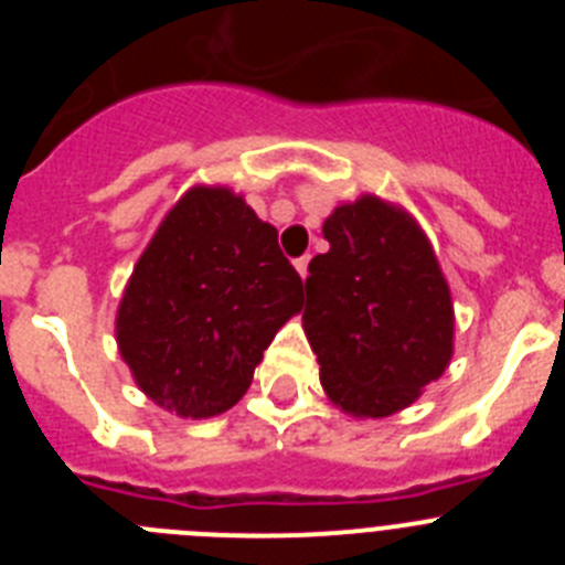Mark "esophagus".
Masks as SVG:
<instances>
[{"label":"esophagus","instance_id":"1","mask_svg":"<svg viewBox=\"0 0 565 565\" xmlns=\"http://www.w3.org/2000/svg\"><path fill=\"white\" fill-rule=\"evenodd\" d=\"M308 263H311V257H308V254H302V257L294 259V268H297L299 277H302V279L308 277Z\"/></svg>","mask_w":565,"mask_h":565}]
</instances>
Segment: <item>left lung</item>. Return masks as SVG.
I'll return each instance as SVG.
<instances>
[{"mask_svg":"<svg viewBox=\"0 0 565 565\" xmlns=\"http://www.w3.org/2000/svg\"><path fill=\"white\" fill-rule=\"evenodd\" d=\"M322 234L302 313L322 387L351 416H393L450 364V286L418 223L376 194L333 209Z\"/></svg>","mask_w":565,"mask_h":565,"instance_id":"8db88e82","label":"left lung"}]
</instances>
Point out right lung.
Segmentation results:
<instances>
[{"mask_svg":"<svg viewBox=\"0 0 565 565\" xmlns=\"http://www.w3.org/2000/svg\"><path fill=\"white\" fill-rule=\"evenodd\" d=\"M302 308L277 228L226 186L169 209L124 288L115 337L135 382L183 418L243 398L274 333Z\"/></svg>","mask_w":565,"mask_h":565,"instance_id":"1","label":"right lung"}]
</instances>
